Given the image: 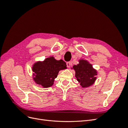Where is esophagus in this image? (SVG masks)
<instances>
[{"instance_id":"1","label":"esophagus","mask_w":128,"mask_h":128,"mask_svg":"<svg viewBox=\"0 0 128 128\" xmlns=\"http://www.w3.org/2000/svg\"><path fill=\"white\" fill-rule=\"evenodd\" d=\"M71 65H72V64H71L70 62H67V67L69 68V67H70Z\"/></svg>"}]
</instances>
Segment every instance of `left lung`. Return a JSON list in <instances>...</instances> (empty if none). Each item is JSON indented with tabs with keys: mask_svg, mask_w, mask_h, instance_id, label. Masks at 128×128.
I'll use <instances>...</instances> for the list:
<instances>
[{
	"mask_svg": "<svg viewBox=\"0 0 128 128\" xmlns=\"http://www.w3.org/2000/svg\"><path fill=\"white\" fill-rule=\"evenodd\" d=\"M73 69L76 78L82 88L88 87L94 83L97 72L86 60H80L78 64L74 66Z\"/></svg>",
	"mask_w": 128,
	"mask_h": 128,
	"instance_id": "left-lung-1",
	"label": "left lung"
}]
</instances>
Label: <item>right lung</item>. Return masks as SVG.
I'll list each match as a JSON object with an SVG mask.
<instances>
[{
  "label": "right lung",
  "mask_w": 128,
  "mask_h": 128,
  "mask_svg": "<svg viewBox=\"0 0 128 128\" xmlns=\"http://www.w3.org/2000/svg\"><path fill=\"white\" fill-rule=\"evenodd\" d=\"M66 64L62 60H56L53 56L46 58L43 61H38L32 68L34 80L43 88H48L53 84L59 72L66 69Z\"/></svg>",
  "instance_id": "add662e5"
}]
</instances>
